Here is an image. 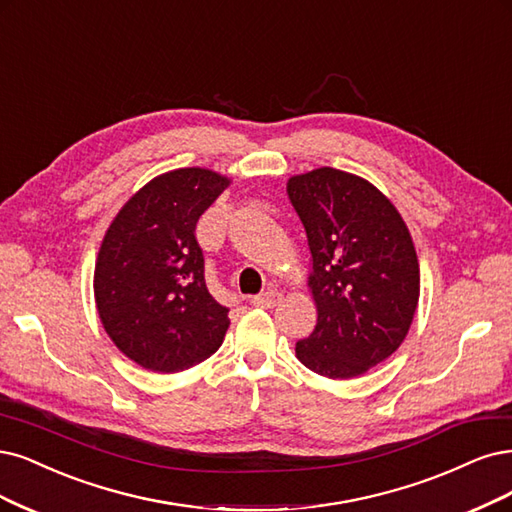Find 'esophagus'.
Listing matches in <instances>:
<instances>
[{"instance_id": "34e87169", "label": "esophagus", "mask_w": 512, "mask_h": 512, "mask_svg": "<svg viewBox=\"0 0 512 512\" xmlns=\"http://www.w3.org/2000/svg\"><path fill=\"white\" fill-rule=\"evenodd\" d=\"M279 301H281V292H279L277 288H269V290L260 292L258 296H254V298H252V305H254V307H262V309H271V307H275Z\"/></svg>"}]
</instances>
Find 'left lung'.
I'll list each match as a JSON object with an SVG mask.
<instances>
[{"label": "left lung", "mask_w": 512, "mask_h": 512, "mask_svg": "<svg viewBox=\"0 0 512 512\" xmlns=\"http://www.w3.org/2000/svg\"><path fill=\"white\" fill-rule=\"evenodd\" d=\"M311 250L317 324L296 358L328 379L364 375L407 337L419 301V262L407 224L366 180L332 167L288 180Z\"/></svg>", "instance_id": "obj_1"}]
</instances>
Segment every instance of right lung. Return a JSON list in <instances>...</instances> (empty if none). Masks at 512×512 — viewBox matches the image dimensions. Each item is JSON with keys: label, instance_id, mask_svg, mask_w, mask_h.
<instances>
[{"label": "right lung", "instance_id": "obj_1", "mask_svg": "<svg viewBox=\"0 0 512 512\" xmlns=\"http://www.w3.org/2000/svg\"><path fill=\"white\" fill-rule=\"evenodd\" d=\"M231 184L186 167L158 175L125 203L103 237L95 303L114 345L154 373H178L222 345L228 307L209 294L195 228Z\"/></svg>", "mask_w": 512, "mask_h": 512}]
</instances>
